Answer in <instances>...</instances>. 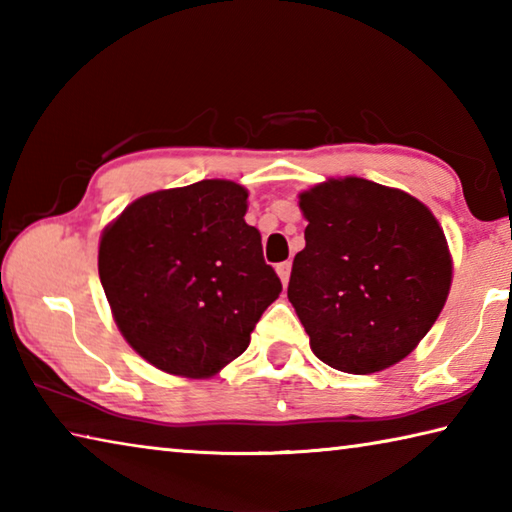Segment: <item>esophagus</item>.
Listing matches in <instances>:
<instances>
[{
    "mask_svg": "<svg viewBox=\"0 0 512 512\" xmlns=\"http://www.w3.org/2000/svg\"><path fill=\"white\" fill-rule=\"evenodd\" d=\"M275 271H277V275H280L282 284H287V282H289V275H291V264H289V262L277 264V266H275Z\"/></svg>",
    "mask_w": 512,
    "mask_h": 512,
    "instance_id": "1",
    "label": "esophagus"
}]
</instances>
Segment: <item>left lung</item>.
Segmentation results:
<instances>
[{
    "instance_id": "obj_1",
    "label": "left lung",
    "mask_w": 512,
    "mask_h": 512,
    "mask_svg": "<svg viewBox=\"0 0 512 512\" xmlns=\"http://www.w3.org/2000/svg\"><path fill=\"white\" fill-rule=\"evenodd\" d=\"M309 225L287 296L316 357L368 375L413 352L445 307L452 257L418 198L363 178L300 194Z\"/></svg>"
}]
</instances>
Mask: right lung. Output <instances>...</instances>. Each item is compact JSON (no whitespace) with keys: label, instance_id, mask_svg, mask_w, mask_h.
<instances>
[{"label":"right lung","instance_id":"1","mask_svg":"<svg viewBox=\"0 0 512 512\" xmlns=\"http://www.w3.org/2000/svg\"><path fill=\"white\" fill-rule=\"evenodd\" d=\"M248 192L230 180L137 198L108 225L99 277L115 323L155 368L210 377L248 348L280 296L262 237L244 221Z\"/></svg>","mask_w":512,"mask_h":512}]
</instances>
